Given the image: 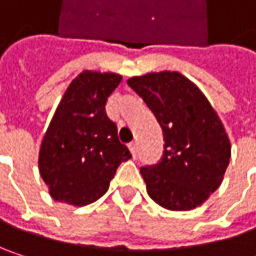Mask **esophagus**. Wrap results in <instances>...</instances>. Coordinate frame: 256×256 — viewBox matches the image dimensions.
<instances>
[{"label": "esophagus", "instance_id": "1", "mask_svg": "<svg viewBox=\"0 0 256 256\" xmlns=\"http://www.w3.org/2000/svg\"><path fill=\"white\" fill-rule=\"evenodd\" d=\"M128 150H130L132 156H133V157H136V152H138V144H136V142H130V144H128Z\"/></svg>", "mask_w": 256, "mask_h": 256}]
</instances>
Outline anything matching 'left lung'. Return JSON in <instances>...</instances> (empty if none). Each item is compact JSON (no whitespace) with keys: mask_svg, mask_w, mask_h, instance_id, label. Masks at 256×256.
<instances>
[{"mask_svg":"<svg viewBox=\"0 0 256 256\" xmlns=\"http://www.w3.org/2000/svg\"><path fill=\"white\" fill-rule=\"evenodd\" d=\"M128 84L154 112L164 151L142 168L148 196L169 210H191L215 192L230 163L228 134L202 90L176 71L132 77Z\"/></svg>","mask_w":256,"mask_h":256,"instance_id":"obj_1","label":"left lung"}]
</instances>
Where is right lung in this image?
<instances>
[{
  "label": "right lung",
  "mask_w": 256,
  "mask_h": 256,
  "mask_svg": "<svg viewBox=\"0 0 256 256\" xmlns=\"http://www.w3.org/2000/svg\"><path fill=\"white\" fill-rule=\"evenodd\" d=\"M116 72L82 71L71 81L44 133L38 169L56 202L86 206L100 198L130 151L105 111L120 84Z\"/></svg>",
  "instance_id": "1"
}]
</instances>
